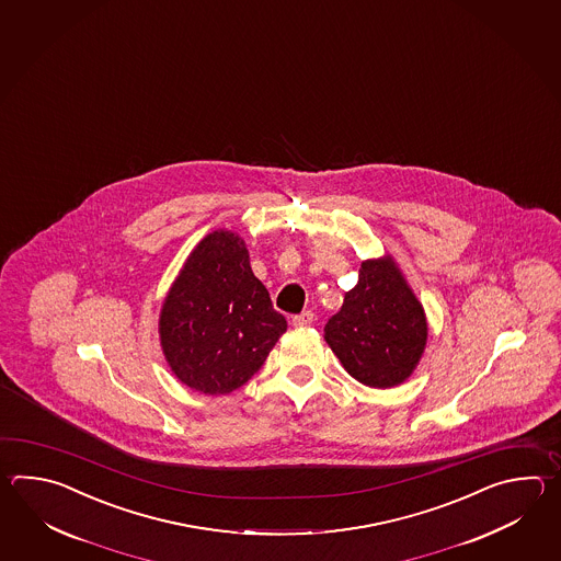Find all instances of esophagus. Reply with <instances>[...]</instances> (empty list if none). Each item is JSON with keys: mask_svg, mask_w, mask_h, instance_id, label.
Segmentation results:
<instances>
[{"mask_svg": "<svg viewBox=\"0 0 561 561\" xmlns=\"http://www.w3.org/2000/svg\"><path fill=\"white\" fill-rule=\"evenodd\" d=\"M312 322H314V314H312L310 310H302L300 314L293 317V324H295V327H300V329H307V327H310Z\"/></svg>", "mask_w": 561, "mask_h": 561, "instance_id": "1", "label": "esophagus"}]
</instances>
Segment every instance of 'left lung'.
Returning <instances> with one entry per match:
<instances>
[{
  "instance_id": "1",
  "label": "left lung",
  "mask_w": 561,
  "mask_h": 561,
  "mask_svg": "<svg viewBox=\"0 0 561 561\" xmlns=\"http://www.w3.org/2000/svg\"><path fill=\"white\" fill-rule=\"evenodd\" d=\"M427 317L391 254L369 259L341 310L324 327V341L346 373L373 389L405 382L427 346Z\"/></svg>"
}]
</instances>
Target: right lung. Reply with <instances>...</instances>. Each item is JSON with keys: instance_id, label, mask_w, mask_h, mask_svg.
I'll return each mask as SVG.
<instances>
[{"instance_id": "right-lung-1", "label": "right lung", "mask_w": 561, "mask_h": 561, "mask_svg": "<svg viewBox=\"0 0 561 561\" xmlns=\"http://www.w3.org/2000/svg\"><path fill=\"white\" fill-rule=\"evenodd\" d=\"M286 319L254 276L244 240L220 228L192 249L160 309L158 333L182 385L228 394L261 369Z\"/></svg>"}]
</instances>
